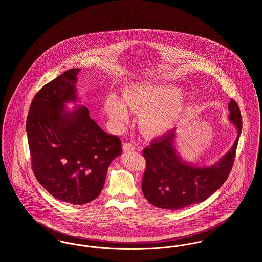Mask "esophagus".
Masks as SVG:
<instances>
[{"label": "esophagus", "instance_id": "1", "mask_svg": "<svg viewBox=\"0 0 262 262\" xmlns=\"http://www.w3.org/2000/svg\"><path fill=\"white\" fill-rule=\"evenodd\" d=\"M135 149H136V146L132 142H125L124 144V150L125 151H134Z\"/></svg>", "mask_w": 262, "mask_h": 262}]
</instances>
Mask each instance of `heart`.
Instances as JSON below:
<instances>
[{
  "instance_id": "heart-1",
  "label": "heart",
  "mask_w": 262,
  "mask_h": 262,
  "mask_svg": "<svg viewBox=\"0 0 262 262\" xmlns=\"http://www.w3.org/2000/svg\"><path fill=\"white\" fill-rule=\"evenodd\" d=\"M183 90L170 84H133L125 88L124 100L111 93L105 101V110L118 122L128 118L126 106L136 112H144L141 124L150 134H158L184 111L187 101Z\"/></svg>"
}]
</instances>
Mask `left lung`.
Returning <instances> with one entry per match:
<instances>
[{
	"label": "left lung",
	"instance_id": "8db88e82",
	"mask_svg": "<svg viewBox=\"0 0 262 262\" xmlns=\"http://www.w3.org/2000/svg\"><path fill=\"white\" fill-rule=\"evenodd\" d=\"M228 108L229 119L237 126V139L224 157L212 166L195 167L182 161L173 146L174 129L153 139L143 149L146 169L141 187L151 204L162 209H182L208 199L224 184L235 161L243 126L237 102L231 99Z\"/></svg>",
	"mask_w": 262,
	"mask_h": 262
}]
</instances>
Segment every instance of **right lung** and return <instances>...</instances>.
Instances as JSON below:
<instances>
[{
	"label": "right lung",
	"mask_w": 262,
	"mask_h": 262,
	"mask_svg": "<svg viewBox=\"0 0 262 262\" xmlns=\"http://www.w3.org/2000/svg\"><path fill=\"white\" fill-rule=\"evenodd\" d=\"M71 69L45 84L31 102L26 133L32 170L51 195L80 205L95 200L108 167L122 153V142L108 135L84 106L74 111L63 104L76 101V75Z\"/></svg>",
	"instance_id": "right-lung-1"
}]
</instances>
